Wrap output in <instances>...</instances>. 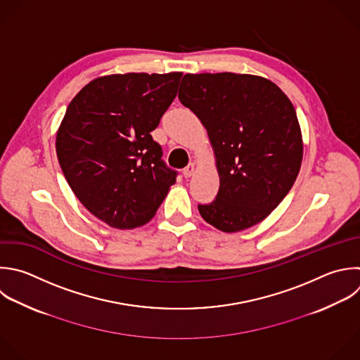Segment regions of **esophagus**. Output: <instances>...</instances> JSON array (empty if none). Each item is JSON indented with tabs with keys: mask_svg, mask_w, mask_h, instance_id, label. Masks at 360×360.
Segmentation results:
<instances>
[{
	"mask_svg": "<svg viewBox=\"0 0 360 360\" xmlns=\"http://www.w3.org/2000/svg\"><path fill=\"white\" fill-rule=\"evenodd\" d=\"M194 169H195L194 163H188V165L183 169V176H184L186 179L191 177V176H193V173H194Z\"/></svg>",
	"mask_w": 360,
	"mask_h": 360,
	"instance_id": "esophagus-1",
	"label": "esophagus"
}]
</instances>
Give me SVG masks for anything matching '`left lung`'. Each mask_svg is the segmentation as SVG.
Returning <instances> with one entry per match:
<instances>
[{"label": "left lung", "mask_w": 360, "mask_h": 360, "mask_svg": "<svg viewBox=\"0 0 360 360\" xmlns=\"http://www.w3.org/2000/svg\"><path fill=\"white\" fill-rule=\"evenodd\" d=\"M180 103L208 132L219 174L217 198L198 205L222 232L263 221L292 187L302 160V138L288 97L253 75H186Z\"/></svg>", "instance_id": "8db88e82"}]
</instances>
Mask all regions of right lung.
I'll use <instances>...</instances> for the list:
<instances>
[{"instance_id": "1", "label": "right lung", "mask_w": 360, "mask_h": 360, "mask_svg": "<svg viewBox=\"0 0 360 360\" xmlns=\"http://www.w3.org/2000/svg\"><path fill=\"white\" fill-rule=\"evenodd\" d=\"M183 73L98 77L72 100L56 135L62 172L80 202L112 228L149 222L176 183L150 132Z\"/></svg>"}]
</instances>
